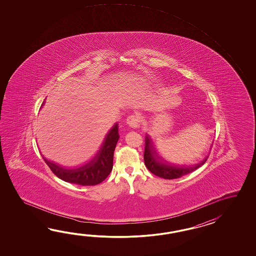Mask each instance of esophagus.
<instances>
[{"instance_id": "esophagus-1", "label": "esophagus", "mask_w": 256, "mask_h": 256, "mask_svg": "<svg viewBox=\"0 0 256 256\" xmlns=\"http://www.w3.org/2000/svg\"><path fill=\"white\" fill-rule=\"evenodd\" d=\"M127 124L132 128H137L140 124V117L138 115L132 114L127 117Z\"/></svg>"}]
</instances>
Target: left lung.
<instances>
[{"instance_id":"8db88e82","label":"left lung","mask_w":256,"mask_h":256,"mask_svg":"<svg viewBox=\"0 0 256 256\" xmlns=\"http://www.w3.org/2000/svg\"><path fill=\"white\" fill-rule=\"evenodd\" d=\"M144 164L150 172H152V174L158 176L163 178L164 180H174V178H181L182 176L191 173L194 170L198 168L207 160L205 159L202 163L190 168L164 163L159 158L156 151H154L152 142L148 137L146 138V148H144Z\"/></svg>"}]
</instances>
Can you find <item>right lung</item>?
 <instances>
[{"mask_svg": "<svg viewBox=\"0 0 256 256\" xmlns=\"http://www.w3.org/2000/svg\"><path fill=\"white\" fill-rule=\"evenodd\" d=\"M119 140L118 124H115L105 136L98 151L86 163L75 168H64L44 158L58 178L66 182L82 186L98 185L109 176L114 164V152Z\"/></svg>", "mask_w": 256, "mask_h": 256, "instance_id": "right-lung-1", "label": "right lung"}]
</instances>
